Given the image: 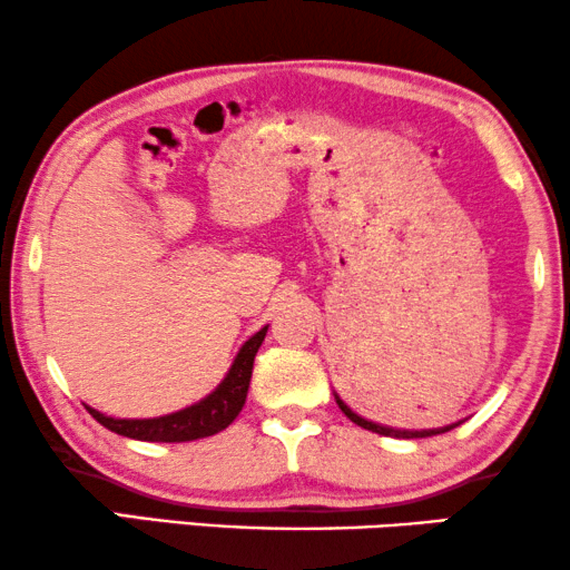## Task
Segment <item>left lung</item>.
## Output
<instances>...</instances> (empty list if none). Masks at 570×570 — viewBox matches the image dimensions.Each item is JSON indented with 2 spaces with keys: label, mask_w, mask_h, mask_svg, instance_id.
Returning <instances> with one entry per match:
<instances>
[{
  "label": "left lung",
  "mask_w": 570,
  "mask_h": 570,
  "mask_svg": "<svg viewBox=\"0 0 570 570\" xmlns=\"http://www.w3.org/2000/svg\"><path fill=\"white\" fill-rule=\"evenodd\" d=\"M335 403H338V407L343 413L348 415L351 421L356 423V426H362V429H366V431H374V434H382V436H397V439H426V436H436V434H444V431H452L456 423H452V426H444V429H429V431H400V429H387V426H380V423H372V421H366V419H362V415H356L354 411H351V407L343 403V400L335 395Z\"/></svg>",
  "instance_id": "8db88e82"
}]
</instances>
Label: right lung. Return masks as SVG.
<instances>
[{"mask_svg": "<svg viewBox=\"0 0 570 570\" xmlns=\"http://www.w3.org/2000/svg\"><path fill=\"white\" fill-rule=\"evenodd\" d=\"M268 325L253 335L250 341L239 348V354L232 364L229 374L216 387L212 395L204 397L202 403L186 407V411L163 415V419H110L92 407H87L90 415L102 426L116 431V434L139 439V442H194V439L214 436L229 426L243 411L247 387H250L253 376V362L258 354L263 338H266Z\"/></svg>", "mask_w": 570, "mask_h": 570, "instance_id": "right-lung-1", "label": "right lung"}]
</instances>
